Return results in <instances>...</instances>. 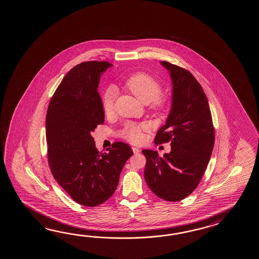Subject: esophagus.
Segmentation results:
<instances>
[{"label":"esophagus","instance_id":"obj_1","mask_svg":"<svg viewBox=\"0 0 259 259\" xmlns=\"http://www.w3.org/2000/svg\"><path fill=\"white\" fill-rule=\"evenodd\" d=\"M132 149H133V153H134L135 155H137V154H139V153L141 152V150L139 149L138 147H134V146H133V147H132Z\"/></svg>","mask_w":259,"mask_h":259}]
</instances>
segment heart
I'll use <instances>...</instances> for the list:
<instances>
[{"label": "heart", "instance_id": "heart-1", "mask_svg": "<svg viewBox=\"0 0 259 259\" xmlns=\"http://www.w3.org/2000/svg\"><path fill=\"white\" fill-rule=\"evenodd\" d=\"M123 87L136 97L140 102L149 104V110L155 114H162L168 111L171 98L167 93H162V84L159 80L145 72H137L124 81ZM115 92L113 88H107L102 96V106L106 115L114 112ZM147 126L143 123L127 121L118 132V136L133 144L140 143L144 137Z\"/></svg>", "mask_w": 259, "mask_h": 259}]
</instances>
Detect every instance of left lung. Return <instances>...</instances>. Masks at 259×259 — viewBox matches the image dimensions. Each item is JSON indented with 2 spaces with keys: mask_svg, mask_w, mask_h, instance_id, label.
<instances>
[{
  "mask_svg": "<svg viewBox=\"0 0 259 259\" xmlns=\"http://www.w3.org/2000/svg\"><path fill=\"white\" fill-rule=\"evenodd\" d=\"M172 80V105L155 144L170 142V153L143 150L145 182L154 194L167 201L186 199L199 186L214 145V126L203 89L185 68L161 61Z\"/></svg>",
  "mask_w": 259,
  "mask_h": 259,
  "instance_id": "obj_1",
  "label": "left lung"
}]
</instances>
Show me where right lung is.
Wrapping results in <instances>:
<instances>
[{"mask_svg":"<svg viewBox=\"0 0 259 259\" xmlns=\"http://www.w3.org/2000/svg\"><path fill=\"white\" fill-rule=\"evenodd\" d=\"M107 61H84L71 69L55 91L46 118L49 168L55 180L79 204L95 207L114 194L131 147L115 142L97 150L92 133L104 122L98 92Z\"/></svg>","mask_w":259,"mask_h":259,"instance_id":"obj_1","label":"right lung"}]
</instances>
